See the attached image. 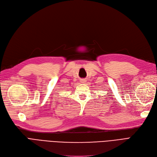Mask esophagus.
I'll use <instances>...</instances> for the list:
<instances>
[{"label":"esophagus","instance_id":"1","mask_svg":"<svg viewBox=\"0 0 157 157\" xmlns=\"http://www.w3.org/2000/svg\"><path fill=\"white\" fill-rule=\"evenodd\" d=\"M81 81H82V83H84V82H85V79H82Z\"/></svg>","mask_w":157,"mask_h":157}]
</instances>
